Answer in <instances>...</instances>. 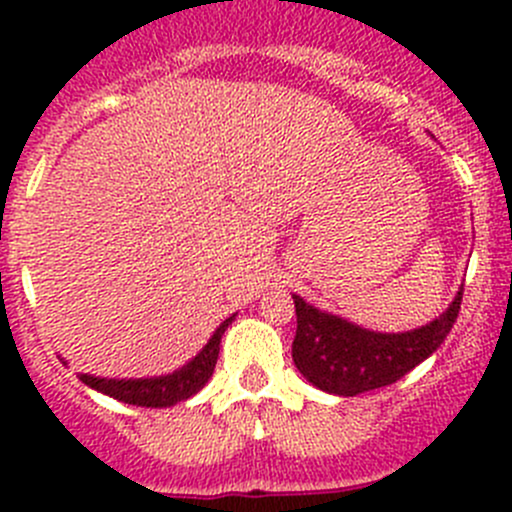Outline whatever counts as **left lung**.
<instances>
[{"mask_svg": "<svg viewBox=\"0 0 512 512\" xmlns=\"http://www.w3.org/2000/svg\"><path fill=\"white\" fill-rule=\"evenodd\" d=\"M292 299L297 312L292 359L299 374L329 394L356 396L394 384L436 352L456 324L463 289L441 317L401 334L369 332L347 319L319 312L297 294Z\"/></svg>", "mask_w": 512, "mask_h": 512, "instance_id": "8db88e82", "label": "left lung"}]
</instances>
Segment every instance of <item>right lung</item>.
Masks as SVG:
<instances>
[{"label": "right lung", "instance_id": "obj_1", "mask_svg": "<svg viewBox=\"0 0 512 512\" xmlns=\"http://www.w3.org/2000/svg\"><path fill=\"white\" fill-rule=\"evenodd\" d=\"M232 322L225 319L210 342L205 344L203 352L195 359H190L183 369L173 371L168 376H153V379H98V376L81 374V381L91 389L101 391V394L113 396V399L123 401V404L146 406V409H165V406H175L180 401L190 399L198 394L208 379L213 376L215 364H218L220 354V339H223L227 324Z\"/></svg>", "mask_w": 512, "mask_h": 512}]
</instances>
